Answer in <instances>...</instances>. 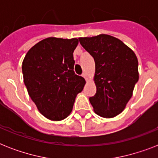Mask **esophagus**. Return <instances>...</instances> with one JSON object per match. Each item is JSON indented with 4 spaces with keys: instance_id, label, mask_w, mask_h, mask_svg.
I'll return each mask as SVG.
<instances>
[{
    "instance_id": "obj_1",
    "label": "esophagus",
    "mask_w": 158,
    "mask_h": 158,
    "mask_svg": "<svg viewBox=\"0 0 158 158\" xmlns=\"http://www.w3.org/2000/svg\"><path fill=\"white\" fill-rule=\"evenodd\" d=\"M82 76L84 77V79H88V75H87V74H86V73H84V74H82Z\"/></svg>"
}]
</instances>
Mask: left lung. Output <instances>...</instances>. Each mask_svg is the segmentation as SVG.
<instances>
[{
    "label": "left lung",
    "instance_id": "left-lung-1",
    "mask_svg": "<svg viewBox=\"0 0 158 158\" xmlns=\"http://www.w3.org/2000/svg\"><path fill=\"white\" fill-rule=\"evenodd\" d=\"M79 40L95 61L97 92L90 103L102 117H114L125 109L139 80L137 56L122 41L107 34Z\"/></svg>",
    "mask_w": 158,
    "mask_h": 158
}]
</instances>
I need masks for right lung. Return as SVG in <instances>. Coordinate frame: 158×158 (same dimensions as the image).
Wrapping results in <instances>:
<instances>
[{
    "mask_svg": "<svg viewBox=\"0 0 158 158\" xmlns=\"http://www.w3.org/2000/svg\"><path fill=\"white\" fill-rule=\"evenodd\" d=\"M77 38H48L28 51L22 64L28 95L42 115L61 120L70 114L85 79L74 71Z\"/></svg>",
    "mask_w": 158,
    "mask_h": 158,
    "instance_id": "1",
    "label": "right lung"
}]
</instances>
